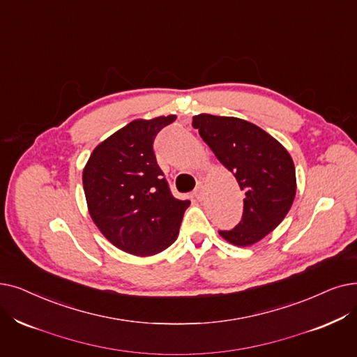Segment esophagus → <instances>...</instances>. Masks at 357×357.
Wrapping results in <instances>:
<instances>
[{"instance_id": "34e87169", "label": "esophagus", "mask_w": 357, "mask_h": 357, "mask_svg": "<svg viewBox=\"0 0 357 357\" xmlns=\"http://www.w3.org/2000/svg\"><path fill=\"white\" fill-rule=\"evenodd\" d=\"M203 194H204L203 185L198 183V185H197V188H195V190H194V192H192V197H195L197 199H201V198H203Z\"/></svg>"}]
</instances>
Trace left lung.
<instances>
[{"label":"left lung","instance_id":"8db88e82","mask_svg":"<svg viewBox=\"0 0 357 357\" xmlns=\"http://www.w3.org/2000/svg\"><path fill=\"white\" fill-rule=\"evenodd\" d=\"M192 127L245 192L241 222L219 234L230 243L248 246L274 230L289 213L296 194V174L287 150L254 123L201 114Z\"/></svg>","mask_w":357,"mask_h":357}]
</instances>
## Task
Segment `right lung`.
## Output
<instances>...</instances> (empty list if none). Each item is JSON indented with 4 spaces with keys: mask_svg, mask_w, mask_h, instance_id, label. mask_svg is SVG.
<instances>
[{
    "mask_svg": "<svg viewBox=\"0 0 357 357\" xmlns=\"http://www.w3.org/2000/svg\"><path fill=\"white\" fill-rule=\"evenodd\" d=\"M175 115L137 119L106 138L84 167L83 187L93 222L119 250L149 257L172 245L188 199L172 195L153 150Z\"/></svg>",
    "mask_w": 357,
    "mask_h": 357,
    "instance_id": "right-lung-1",
    "label": "right lung"
}]
</instances>
